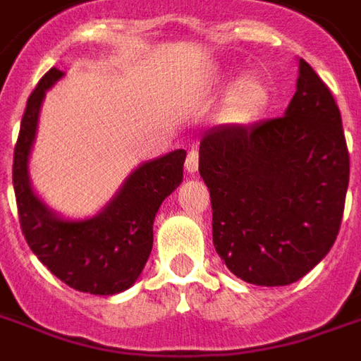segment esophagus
Segmentation results:
<instances>
[{
    "label": "esophagus",
    "instance_id": "1",
    "mask_svg": "<svg viewBox=\"0 0 361 361\" xmlns=\"http://www.w3.org/2000/svg\"><path fill=\"white\" fill-rule=\"evenodd\" d=\"M199 168V154L195 148H191L188 152V158H185V170L188 173H195Z\"/></svg>",
    "mask_w": 361,
    "mask_h": 361
}]
</instances>
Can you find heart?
<instances>
[{"label":"heart","mask_w":361,"mask_h":361,"mask_svg":"<svg viewBox=\"0 0 361 361\" xmlns=\"http://www.w3.org/2000/svg\"><path fill=\"white\" fill-rule=\"evenodd\" d=\"M269 99L268 84L259 75H244L228 93L223 107V117L233 123L252 119L266 107Z\"/></svg>","instance_id":"b5f03b06"}]
</instances>
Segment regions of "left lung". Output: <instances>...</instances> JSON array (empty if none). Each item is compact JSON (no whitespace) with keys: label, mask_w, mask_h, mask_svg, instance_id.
Listing matches in <instances>:
<instances>
[{"label":"left lung","mask_w":361,"mask_h":361,"mask_svg":"<svg viewBox=\"0 0 361 361\" xmlns=\"http://www.w3.org/2000/svg\"><path fill=\"white\" fill-rule=\"evenodd\" d=\"M199 173L226 268L254 286L301 279L336 240L350 180L342 117L326 84L301 58L286 115L209 128Z\"/></svg>","instance_id":"left-lung-1"}]
</instances>
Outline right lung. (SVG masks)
<instances>
[{
    "label": "right lung",
    "mask_w": 361,
    "mask_h": 361,
    "mask_svg": "<svg viewBox=\"0 0 361 361\" xmlns=\"http://www.w3.org/2000/svg\"><path fill=\"white\" fill-rule=\"evenodd\" d=\"M64 75L50 68L31 93L13 154V188L19 223L35 256L78 291L115 295L133 286L152 252V224L162 201L183 180L185 150L145 162L130 173L117 195L84 221L58 216L32 191L29 156L47 90Z\"/></svg>",
    "instance_id": "add662e5"
}]
</instances>
